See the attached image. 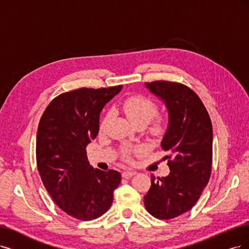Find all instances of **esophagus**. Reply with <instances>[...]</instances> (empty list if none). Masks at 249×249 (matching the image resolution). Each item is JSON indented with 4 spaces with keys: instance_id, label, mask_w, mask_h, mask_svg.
<instances>
[{
    "instance_id": "1",
    "label": "esophagus",
    "mask_w": 249,
    "mask_h": 249,
    "mask_svg": "<svg viewBox=\"0 0 249 249\" xmlns=\"http://www.w3.org/2000/svg\"><path fill=\"white\" fill-rule=\"evenodd\" d=\"M135 174H136V172H135V171L126 170V171H124V172L122 173V177H123L124 178H131V177L135 176Z\"/></svg>"
}]
</instances>
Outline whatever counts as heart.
I'll use <instances>...</instances> for the list:
<instances>
[{"instance_id":"b5f03b06","label":"heart","mask_w":249,"mask_h":249,"mask_svg":"<svg viewBox=\"0 0 249 249\" xmlns=\"http://www.w3.org/2000/svg\"><path fill=\"white\" fill-rule=\"evenodd\" d=\"M121 107L125 115L134 125H146L158 112L157 105H156L151 98L145 97L143 95H132L130 97H127L122 103ZM110 118H112V112L108 110L100 121V131L106 130L107 125L108 124ZM167 127V118L164 116H157L151 122L150 132L154 136L160 137L166 133ZM142 153V148L137 145H127L122 149V156L124 160L126 161H131L133 157Z\"/></svg>"}]
</instances>
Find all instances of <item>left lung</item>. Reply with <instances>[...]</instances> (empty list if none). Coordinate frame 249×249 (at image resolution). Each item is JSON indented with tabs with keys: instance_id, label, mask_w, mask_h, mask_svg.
<instances>
[{
	"instance_id": "left-lung-1",
	"label": "left lung",
	"mask_w": 249,
	"mask_h": 249,
	"mask_svg": "<svg viewBox=\"0 0 249 249\" xmlns=\"http://www.w3.org/2000/svg\"><path fill=\"white\" fill-rule=\"evenodd\" d=\"M152 93L164 100L169 126L161 142L168 152L166 178L151 176L143 198L145 209L159 219H171L196 204L208 183L213 166V124L200 97L178 82H145Z\"/></svg>"
}]
</instances>
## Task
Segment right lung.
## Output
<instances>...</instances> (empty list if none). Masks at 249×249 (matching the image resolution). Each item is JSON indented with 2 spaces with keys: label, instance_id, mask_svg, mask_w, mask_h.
<instances>
[{
  "label": "right lung",
  "instance_id": "obj_1",
  "mask_svg": "<svg viewBox=\"0 0 249 249\" xmlns=\"http://www.w3.org/2000/svg\"><path fill=\"white\" fill-rule=\"evenodd\" d=\"M122 89L80 88L52 99L41 117L36 134V167L52 200L80 220L103 215L113 203L121 181L116 170L92 168L86 146L99 130L104 106Z\"/></svg>",
  "mask_w": 249,
  "mask_h": 249
}]
</instances>
